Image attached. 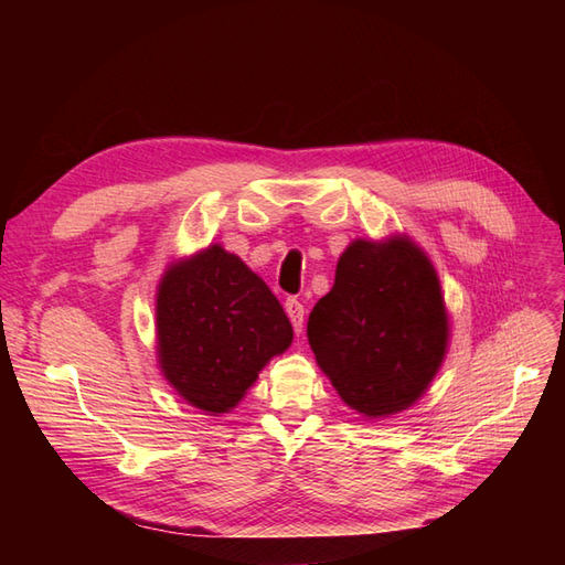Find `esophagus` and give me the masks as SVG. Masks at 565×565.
Listing matches in <instances>:
<instances>
[{
	"label": "esophagus",
	"instance_id": "obj_1",
	"mask_svg": "<svg viewBox=\"0 0 565 565\" xmlns=\"http://www.w3.org/2000/svg\"><path fill=\"white\" fill-rule=\"evenodd\" d=\"M285 313H287L289 322H292L295 332L301 334V330H303V306H301V301L295 299V297H289L285 301Z\"/></svg>",
	"mask_w": 565,
	"mask_h": 565
}]
</instances>
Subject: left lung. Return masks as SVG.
I'll return each mask as SVG.
<instances>
[{"mask_svg": "<svg viewBox=\"0 0 565 565\" xmlns=\"http://www.w3.org/2000/svg\"><path fill=\"white\" fill-rule=\"evenodd\" d=\"M306 334L349 407L365 417L401 413L446 355L448 316L431 262L403 237L351 243Z\"/></svg>", "mask_w": 565, "mask_h": 565, "instance_id": "left-lung-1", "label": "left lung"}]
</instances>
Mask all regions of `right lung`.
I'll use <instances>...</instances> for the list:
<instances>
[{
	"mask_svg": "<svg viewBox=\"0 0 565 565\" xmlns=\"http://www.w3.org/2000/svg\"><path fill=\"white\" fill-rule=\"evenodd\" d=\"M289 344L292 324L280 301L235 254L212 245L164 273L158 292L160 367L204 413H228Z\"/></svg>",
	"mask_w": 565,
	"mask_h": 565,
	"instance_id": "right-lung-1",
	"label": "right lung"
}]
</instances>
